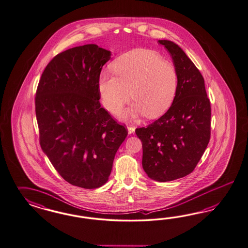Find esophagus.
<instances>
[{
    "label": "esophagus",
    "mask_w": 248,
    "mask_h": 248,
    "mask_svg": "<svg viewBox=\"0 0 248 248\" xmlns=\"http://www.w3.org/2000/svg\"><path fill=\"white\" fill-rule=\"evenodd\" d=\"M135 126H127L128 134L132 135L135 133Z\"/></svg>",
    "instance_id": "obj_1"
}]
</instances>
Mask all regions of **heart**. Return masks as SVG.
<instances>
[{"instance_id": "1", "label": "heart", "mask_w": 248, "mask_h": 248, "mask_svg": "<svg viewBox=\"0 0 248 248\" xmlns=\"http://www.w3.org/2000/svg\"><path fill=\"white\" fill-rule=\"evenodd\" d=\"M115 75L104 72L98 78V90L103 104L115 111L131 97L135 103L121 116L138 119L145 114L154 119L172 105L177 90V73L159 53L148 49H135L114 61Z\"/></svg>"}]
</instances>
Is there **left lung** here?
I'll list each match as a JSON object with an SVG mask.
<instances>
[{
    "instance_id": "8db88e82",
    "label": "left lung",
    "mask_w": 248,
    "mask_h": 248,
    "mask_svg": "<svg viewBox=\"0 0 248 248\" xmlns=\"http://www.w3.org/2000/svg\"><path fill=\"white\" fill-rule=\"evenodd\" d=\"M173 59L177 90L168 111L135 134L143 144V170L157 182H168L192 173L210 140L211 106L204 80L180 46L159 40Z\"/></svg>"
}]
</instances>
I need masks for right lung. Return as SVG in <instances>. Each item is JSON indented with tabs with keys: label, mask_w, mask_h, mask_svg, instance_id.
<instances>
[{
	"label": "right lung",
	"mask_w": 248,
	"mask_h": 248,
	"mask_svg": "<svg viewBox=\"0 0 248 248\" xmlns=\"http://www.w3.org/2000/svg\"><path fill=\"white\" fill-rule=\"evenodd\" d=\"M111 55L96 45L59 53L45 68L36 92L42 149L64 180L85 189L108 181L128 134L99 102L98 78Z\"/></svg>",
	"instance_id": "add662e5"
}]
</instances>
